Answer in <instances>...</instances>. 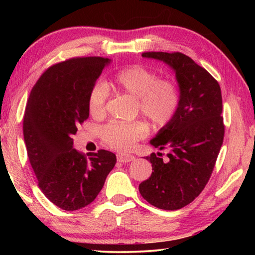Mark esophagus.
Segmentation results:
<instances>
[{"label": "esophagus", "mask_w": 255, "mask_h": 255, "mask_svg": "<svg viewBox=\"0 0 255 255\" xmlns=\"http://www.w3.org/2000/svg\"><path fill=\"white\" fill-rule=\"evenodd\" d=\"M117 159L119 162L122 163H128V162H131L135 159V157L132 156L131 154H117Z\"/></svg>", "instance_id": "obj_1"}]
</instances>
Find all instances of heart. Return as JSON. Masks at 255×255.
Listing matches in <instances>:
<instances>
[{
	"instance_id": "1",
	"label": "heart",
	"mask_w": 255,
	"mask_h": 255,
	"mask_svg": "<svg viewBox=\"0 0 255 255\" xmlns=\"http://www.w3.org/2000/svg\"><path fill=\"white\" fill-rule=\"evenodd\" d=\"M112 86L120 92L136 98L137 111L147 118L154 126L164 127L171 123L178 112L181 92L178 83L170 79H159L155 71L139 64L124 67L116 73ZM109 88L103 82H97L90 90L88 106L90 114L102 117L106 114L109 99ZM148 133L143 122L110 123L101 129V138L111 148L126 150Z\"/></svg>"
}]
</instances>
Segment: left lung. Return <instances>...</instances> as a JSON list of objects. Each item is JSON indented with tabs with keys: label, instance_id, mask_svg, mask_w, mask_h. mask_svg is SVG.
Instances as JSON below:
<instances>
[{
	"label": "left lung",
	"instance_id": "obj_1",
	"mask_svg": "<svg viewBox=\"0 0 255 255\" xmlns=\"http://www.w3.org/2000/svg\"><path fill=\"white\" fill-rule=\"evenodd\" d=\"M141 56L163 60L173 68L181 102L171 123L150 140L154 147L170 149L169 158L163 162L162 153L146 157L153 172L139 184V192L159 209H181L205 189L223 145L221 86L204 67L179 51H147Z\"/></svg>",
	"mask_w": 255,
	"mask_h": 255
}]
</instances>
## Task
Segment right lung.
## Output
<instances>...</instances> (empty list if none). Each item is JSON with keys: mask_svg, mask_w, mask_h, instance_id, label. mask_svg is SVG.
<instances>
[{"mask_svg": "<svg viewBox=\"0 0 255 255\" xmlns=\"http://www.w3.org/2000/svg\"><path fill=\"white\" fill-rule=\"evenodd\" d=\"M109 58L74 57L50 66L30 92L23 137L42 193L73 211L96 199L117 157L106 149L85 154L73 148L79 124L89 118L90 90Z\"/></svg>", "mask_w": 255, "mask_h": 255, "instance_id": "add662e5", "label": "right lung"}]
</instances>
